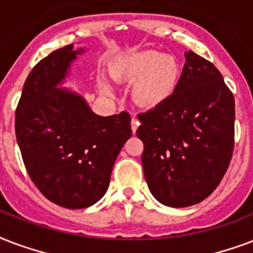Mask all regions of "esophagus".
Wrapping results in <instances>:
<instances>
[{
    "instance_id": "esophagus-1",
    "label": "esophagus",
    "mask_w": 253,
    "mask_h": 253,
    "mask_svg": "<svg viewBox=\"0 0 253 253\" xmlns=\"http://www.w3.org/2000/svg\"><path fill=\"white\" fill-rule=\"evenodd\" d=\"M130 126H132V132L136 133L137 128H138V120L136 117H132V123H130Z\"/></svg>"
}]
</instances>
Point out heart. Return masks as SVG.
Returning <instances> with one entry per match:
<instances>
[{
    "label": "heart",
    "instance_id": "obj_1",
    "mask_svg": "<svg viewBox=\"0 0 253 253\" xmlns=\"http://www.w3.org/2000/svg\"><path fill=\"white\" fill-rule=\"evenodd\" d=\"M109 72L117 82L133 84L132 97L142 108L153 109L173 96L181 76V64L173 55L154 50L126 52L113 60ZM109 92L108 84L101 85Z\"/></svg>",
    "mask_w": 253,
    "mask_h": 253
}]
</instances>
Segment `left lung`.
I'll return each mask as SVG.
<instances>
[{
  "instance_id": "1",
  "label": "left lung",
  "mask_w": 253,
  "mask_h": 253,
  "mask_svg": "<svg viewBox=\"0 0 253 253\" xmlns=\"http://www.w3.org/2000/svg\"><path fill=\"white\" fill-rule=\"evenodd\" d=\"M185 58L173 96L138 115L145 179L169 207L206 199L226 174L235 144V100L222 74L195 52Z\"/></svg>"
}]
</instances>
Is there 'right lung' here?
<instances>
[{
	"mask_svg": "<svg viewBox=\"0 0 253 253\" xmlns=\"http://www.w3.org/2000/svg\"><path fill=\"white\" fill-rule=\"evenodd\" d=\"M82 52L68 44L43 58L27 76L15 111V136L31 181L48 201L72 210L104 195L132 136L128 112L99 116L76 92L56 88Z\"/></svg>",
	"mask_w": 253,
	"mask_h": 253,
	"instance_id": "add662e5",
	"label": "right lung"
}]
</instances>
